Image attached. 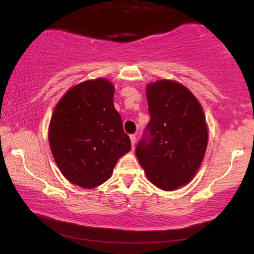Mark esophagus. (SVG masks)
<instances>
[{
  "mask_svg": "<svg viewBox=\"0 0 254 254\" xmlns=\"http://www.w3.org/2000/svg\"><path fill=\"white\" fill-rule=\"evenodd\" d=\"M129 137H130V142H131V147H134V145H135V142H136V135L131 134Z\"/></svg>",
  "mask_w": 254,
  "mask_h": 254,
  "instance_id": "34e87169",
  "label": "esophagus"
}]
</instances>
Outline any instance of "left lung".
<instances>
[{
  "label": "left lung",
  "instance_id": "1",
  "mask_svg": "<svg viewBox=\"0 0 254 254\" xmlns=\"http://www.w3.org/2000/svg\"><path fill=\"white\" fill-rule=\"evenodd\" d=\"M150 121L135 149L148 179L164 190L186 185L199 170L207 149L206 118L192 92L162 79L147 86Z\"/></svg>",
  "mask_w": 254,
  "mask_h": 254
}]
</instances>
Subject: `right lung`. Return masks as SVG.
<instances>
[{
  "instance_id": "obj_1",
  "label": "right lung",
  "mask_w": 254,
  "mask_h": 254,
  "mask_svg": "<svg viewBox=\"0 0 254 254\" xmlns=\"http://www.w3.org/2000/svg\"><path fill=\"white\" fill-rule=\"evenodd\" d=\"M113 95L105 78L82 82L64 93L51 118L48 140L55 163L64 178L83 189L106 182L131 148Z\"/></svg>"
}]
</instances>
